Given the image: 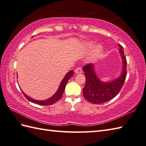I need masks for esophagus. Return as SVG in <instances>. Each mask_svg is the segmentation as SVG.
Returning a JSON list of instances; mask_svg holds the SVG:
<instances>
[{"label":"esophagus","instance_id":"obj_1","mask_svg":"<svg viewBox=\"0 0 146 146\" xmlns=\"http://www.w3.org/2000/svg\"><path fill=\"white\" fill-rule=\"evenodd\" d=\"M75 72L76 74H80L82 73V70L81 68H77L75 70Z\"/></svg>","mask_w":146,"mask_h":146}]
</instances>
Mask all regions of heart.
<instances>
[{"label":"heart","instance_id":"obj_1","mask_svg":"<svg viewBox=\"0 0 146 146\" xmlns=\"http://www.w3.org/2000/svg\"><path fill=\"white\" fill-rule=\"evenodd\" d=\"M94 44L93 42H88L87 44H86L85 46V49H91L93 46H94ZM102 46H98L97 48L95 49V56H98L100 54V52L102 51Z\"/></svg>","mask_w":146,"mask_h":146}]
</instances>
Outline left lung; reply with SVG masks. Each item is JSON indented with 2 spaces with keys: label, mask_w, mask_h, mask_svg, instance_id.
Wrapping results in <instances>:
<instances>
[{
  "label": "left lung",
  "mask_w": 146,
  "mask_h": 146,
  "mask_svg": "<svg viewBox=\"0 0 146 146\" xmlns=\"http://www.w3.org/2000/svg\"><path fill=\"white\" fill-rule=\"evenodd\" d=\"M119 52L122 59L123 67L121 75L108 82H103L98 78L95 71V65L88 64L83 67L85 71L86 84L83 89L84 98L94 104H102L113 98L123 86L127 76V60L123 48L119 44Z\"/></svg>",
  "instance_id": "left-lung-1"
}]
</instances>
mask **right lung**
Returning a JSON list of instances; mask_svg holds the SVG:
<instances>
[{"label": "right lung", "instance_id": "obj_1", "mask_svg": "<svg viewBox=\"0 0 146 146\" xmlns=\"http://www.w3.org/2000/svg\"><path fill=\"white\" fill-rule=\"evenodd\" d=\"M74 75L73 73V70H70L69 72H68L65 76L64 77V78L62 80V81L60 83V86L58 89V90L56 91V92L51 97H50L49 98L47 99V100H35V99H33L31 98H30L29 97H28L26 94H24V93L22 91V92L23 93L24 95L25 96V97L27 99V100H29L30 102H33V103L36 104L38 105H52L54 104L55 102H56L58 100H60V99L61 98L62 95H63V92L64 91L65 89V86H66V83L70 78H71Z\"/></svg>", "mask_w": 146, "mask_h": 146}]
</instances>
